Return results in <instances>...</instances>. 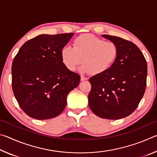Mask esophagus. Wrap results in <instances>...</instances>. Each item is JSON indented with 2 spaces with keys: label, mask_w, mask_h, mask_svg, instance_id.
<instances>
[{
  "label": "esophagus",
  "mask_w": 157,
  "mask_h": 157,
  "mask_svg": "<svg viewBox=\"0 0 157 157\" xmlns=\"http://www.w3.org/2000/svg\"><path fill=\"white\" fill-rule=\"evenodd\" d=\"M88 78H86V77H84L83 75L81 76V81H84V80H87Z\"/></svg>",
  "instance_id": "1"
}]
</instances>
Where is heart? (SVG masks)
<instances>
[{
	"label": "heart",
	"instance_id": "obj_1",
	"mask_svg": "<svg viewBox=\"0 0 157 157\" xmlns=\"http://www.w3.org/2000/svg\"><path fill=\"white\" fill-rule=\"evenodd\" d=\"M118 55V48L113 41H105L91 34H84L73 41V47H63L61 55L63 64L73 71L82 63L81 70L100 75L109 69Z\"/></svg>",
	"mask_w": 157,
	"mask_h": 157
}]
</instances>
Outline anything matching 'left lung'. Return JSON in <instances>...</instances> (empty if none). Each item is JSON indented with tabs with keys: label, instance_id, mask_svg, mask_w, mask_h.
<instances>
[{
	"label": "left lung",
	"instance_id": "8db88e82",
	"mask_svg": "<svg viewBox=\"0 0 157 157\" xmlns=\"http://www.w3.org/2000/svg\"><path fill=\"white\" fill-rule=\"evenodd\" d=\"M116 44L118 55L112 66L89 79L91 110L102 118L118 120L129 116L139 105L146 88L147 66L141 51L132 42L103 34Z\"/></svg>",
	"mask_w": 157,
	"mask_h": 157
}]
</instances>
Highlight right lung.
I'll return each instance as SVG.
<instances>
[{"mask_svg":"<svg viewBox=\"0 0 157 157\" xmlns=\"http://www.w3.org/2000/svg\"><path fill=\"white\" fill-rule=\"evenodd\" d=\"M73 33L41 34L21 47L12 65V90L24 112L37 120L55 118L66 105L80 76L63 64L61 52Z\"/></svg>","mask_w":157,"mask_h":157,"instance_id":"1","label":"right lung"}]
</instances>
